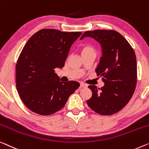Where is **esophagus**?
I'll use <instances>...</instances> for the list:
<instances>
[{
    "label": "esophagus",
    "mask_w": 149,
    "mask_h": 149,
    "mask_svg": "<svg viewBox=\"0 0 149 149\" xmlns=\"http://www.w3.org/2000/svg\"><path fill=\"white\" fill-rule=\"evenodd\" d=\"M80 87L81 88H86V87H87V85H86V84H84V83H81L80 84Z\"/></svg>",
    "instance_id": "esophagus-1"
}]
</instances>
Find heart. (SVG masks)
Here are the masks:
<instances>
[{
    "mask_svg": "<svg viewBox=\"0 0 149 149\" xmlns=\"http://www.w3.org/2000/svg\"><path fill=\"white\" fill-rule=\"evenodd\" d=\"M92 52H95V49L93 46L88 45V44H86V45H84L82 46V47L81 49V55Z\"/></svg>",
    "mask_w": 149,
    "mask_h": 149,
    "instance_id": "heart-1",
    "label": "heart"
}]
</instances>
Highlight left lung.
<instances>
[{
	"label": "left lung",
	"instance_id": "obj_1",
	"mask_svg": "<svg viewBox=\"0 0 149 149\" xmlns=\"http://www.w3.org/2000/svg\"><path fill=\"white\" fill-rule=\"evenodd\" d=\"M100 44L102 56L96 72L102 77L100 89L89 86L92 96L87 100L91 109L101 115L119 112L131 99L136 85L137 65L135 53L124 37L114 30H95L84 33Z\"/></svg>",
	"mask_w": 149,
	"mask_h": 149
}]
</instances>
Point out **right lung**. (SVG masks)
<instances>
[{
    "instance_id": "obj_1",
    "label": "right lung",
    "mask_w": 149,
    "mask_h": 149,
    "mask_svg": "<svg viewBox=\"0 0 149 149\" xmlns=\"http://www.w3.org/2000/svg\"><path fill=\"white\" fill-rule=\"evenodd\" d=\"M81 35L44 29L24 46L16 64V87L32 112L43 116L57 112L79 87L77 81H60L55 69L63 67L71 46Z\"/></svg>"
}]
</instances>
